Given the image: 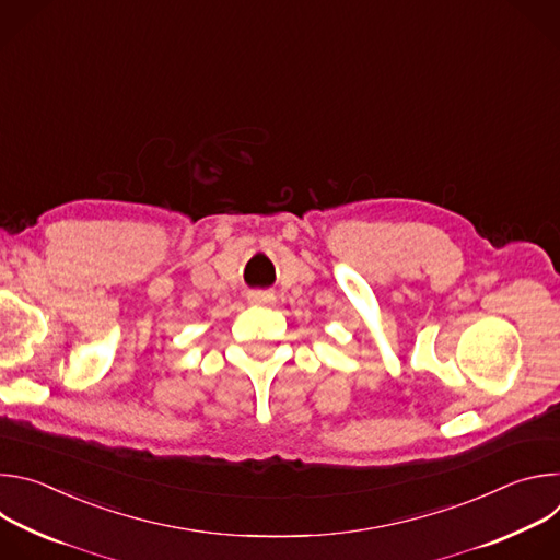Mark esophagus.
<instances>
[{
	"label": "esophagus",
	"instance_id": "esophagus-1",
	"mask_svg": "<svg viewBox=\"0 0 560 560\" xmlns=\"http://www.w3.org/2000/svg\"><path fill=\"white\" fill-rule=\"evenodd\" d=\"M248 301L255 303V305H270V303H275L277 299H275L272 292H261V290H257V292H250V294H248Z\"/></svg>",
	"mask_w": 560,
	"mask_h": 560
}]
</instances>
